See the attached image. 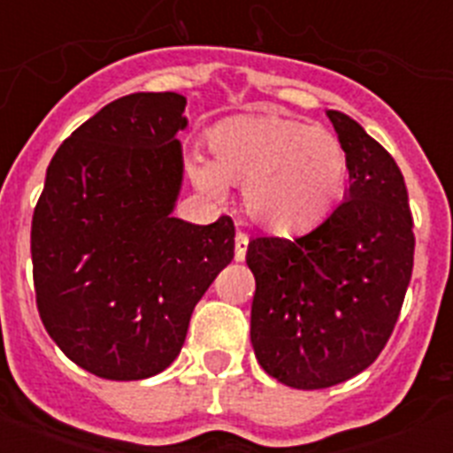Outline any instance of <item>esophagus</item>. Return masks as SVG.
I'll return each mask as SVG.
<instances>
[{
  "mask_svg": "<svg viewBox=\"0 0 453 453\" xmlns=\"http://www.w3.org/2000/svg\"><path fill=\"white\" fill-rule=\"evenodd\" d=\"M234 245H235V261H245L247 245H250V238H247V234L238 231V234H235Z\"/></svg>",
  "mask_w": 453,
  "mask_h": 453,
  "instance_id": "34e87169",
  "label": "esophagus"
}]
</instances>
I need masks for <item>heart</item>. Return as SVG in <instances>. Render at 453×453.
I'll use <instances>...</instances> for the list:
<instances>
[{"mask_svg": "<svg viewBox=\"0 0 453 453\" xmlns=\"http://www.w3.org/2000/svg\"><path fill=\"white\" fill-rule=\"evenodd\" d=\"M211 161L188 163L192 181L222 197L226 181L245 183V208L272 234L315 229L335 211L347 190L349 156L342 140L281 113L224 119L208 134Z\"/></svg>", "mask_w": 453, "mask_h": 453, "instance_id": "b5f03b06", "label": "heart"}]
</instances>
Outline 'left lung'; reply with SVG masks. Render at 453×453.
<instances>
[{"label": "left lung", "instance_id": "1", "mask_svg": "<svg viewBox=\"0 0 453 453\" xmlns=\"http://www.w3.org/2000/svg\"><path fill=\"white\" fill-rule=\"evenodd\" d=\"M349 156L345 202L295 240L247 247L251 345L283 386L319 390L361 374L397 324L413 274V215L402 170L358 122L326 111Z\"/></svg>", "mask_w": 453, "mask_h": 453}]
</instances>
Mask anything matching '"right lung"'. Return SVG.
<instances>
[{"label": "right lung", "mask_w": 453, "mask_h": 453, "mask_svg": "<svg viewBox=\"0 0 453 453\" xmlns=\"http://www.w3.org/2000/svg\"><path fill=\"white\" fill-rule=\"evenodd\" d=\"M186 97L134 92L58 147L31 222L35 306L70 361L111 381L172 365L190 315L234 261V222L172 218Z\"/></svg>", "instance_id": "add662e5"}]
</instances>
